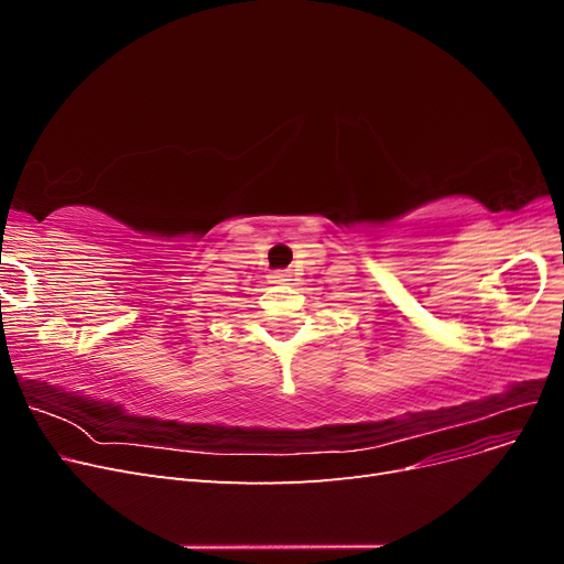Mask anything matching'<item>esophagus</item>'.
<instances>
[{
  "label": "esophagus",
  "mask_w": 564,
  "mask_h": 564,
  "mask_svg": "<svg viewBox=\"0 0 564 564\" xmlns=\"http://www.w3.org/2000/svg\"><path fill=\"white\" fill-rule=\"evenodd\" d=\"M268 282H272V284H286L289 275H286L284 270H275V272H270V275H268Z\"/></svg>",
  "instance_id": "34e87169"
}]
</instances>
